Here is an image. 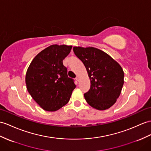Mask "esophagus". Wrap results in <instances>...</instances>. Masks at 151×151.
Here are the masks:
<instances>
[{"instance_id":"1","label":"esophagus","mask_w":151,"mask_h":151,"mask_svg":"<svg viewBox=\"0 0 151 151\" xmlns=\"http://www.w3.org/2000/svg\"><path fill=\"white\" fill-rule=\"evenodd\" d=\"M76 81H79V77L78 76H77L76 77Z\"/></svg>"}]
</instances>
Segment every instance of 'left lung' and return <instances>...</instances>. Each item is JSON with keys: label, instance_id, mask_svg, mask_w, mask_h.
I'll use <instances>...</instances> for the list:
<instances>
[{"label": "left lung", "instance_id": "obj_1", "mask_svg": "<svg viewBox=\"0 0 151 151\" xmlns=\"http://www.w3.org/2000/svg\"><path fill=\"white\" fill-rule=\"evenodd\" d=\"M73 50L85 66L90 78V88L84 94L88 104L98 110L111 107L120 96L124 83L122 67L96 48L73 47Z\"/></svg>", "mask_w": 151, "mask_h": 151}]
</instances>
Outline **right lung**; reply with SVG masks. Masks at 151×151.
I'll return each instance as SVG.
<instances>
[{"instance_id": "obj_1", "label": "right lung", "mask_w": 151, "mask_h": 151, "mask_svg": "<svg viewBox=\"0 0 151 151\" xmlns=\"http://www.w3.org/2000/svg\"><path fill=\"white\" fill-rule=\"evenodd\" d=\"M72 46L52 45L38 54L25 76L27 89L45 111H55L67 104L76 84L67 74L63 61Z\"/></svg>"}]
</instances>
